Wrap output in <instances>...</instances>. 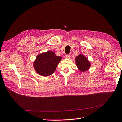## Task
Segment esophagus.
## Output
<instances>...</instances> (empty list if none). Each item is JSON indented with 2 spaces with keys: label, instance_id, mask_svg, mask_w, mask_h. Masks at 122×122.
Segmentation results:
<instances>
[{
  "label": "esophagus",
  "instance_id": "34e87169",
  "mask_svg": "<svg viewBox=\"0 0 122 122\" xmlns=\"http://www.w3.org/2000/svg\"><path fill=\"white\" fill-rule=\"evenodd\" d=\"M65 58H66V59H68L70 58V55H66L65 56Z\"/></svg>",
  "mask_w": 122,
  "mask_h": 122
}]
</instances>
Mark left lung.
Masks as SVG:
<instances>
[{"instance_id":"obj_1","label":"left lung","mask_w":122,"mask_h":122,"mask_svg":"<svg viewBox=\"0 0 122 122\" xmlns=\"http://www.w3.org/2000/svg\"><path fill=\"white\" fill-rule=\"evenodd\" d=\"M75 62L77 67L81 71H85L89 69L91 66L90 61L83 55L80 54L75 58Z\"/></svg>"}]
</instances>
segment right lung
Instances as JSON below:
<instances>
[{
  "mask_svg": "<svg viewBox=\"0 0 122 122\" xmlns=\"http://www.w3.org/2000/svg\"><path fill=\"white\" fill-rule=\"evenodd\" d=\"M61 57L57 56L54 52L48 51L37 55L33 62L36 72L42 76H48L54 73Z\"/></svg>",
  "mask_w": 122,
  "mask_h": 122,
  "instance_id": "obj_1",
  "label": "right lung"
}]
</instances>
